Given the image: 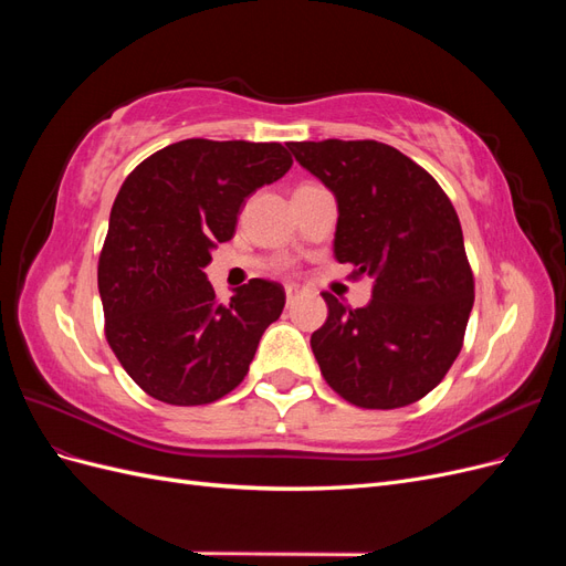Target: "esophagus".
Listing matches in <instances>:
<instances>
[{
	"label": "esophagus",
	"mask_w": 566,
	"mask_h": 566,
	"mask_svg": "<svg viewBox=\"0 0 566 566\" xmlns=\"http://www.w3.org/2000/svg\"><path fill=\"white\" fill-rule=\"evenodd\" d=\"M297 295H300L297 285H287V287H285V297H287V304H293V302L297 300Z\"/></svg>",
	"instance_id": "34e87169"
}]
</instances>
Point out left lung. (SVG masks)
Returning a JSON list of instances; mask_svg holds the SVG:
<instances>
[{
	"mask_svg": "<svg viewBox=\"0 0 566 566\" xmlns=\"http://www.w3.org/2000/svg\"><path fill=\"white\" fill-rule=\"evenodd\" d=\"M295 160L337 200L335 256L373 279L349 310L323 293L312 335L325 382L358 408H401L430 394L462 349L474 276L460 219L430 172L380 142H293Z\"/></svg>",
	"mask_w": 566,
	"mask_h": 566,
	"instance_id": "obj_1",
	"label": "left lung"
}]
</instances>
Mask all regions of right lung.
<instances>
[{
    "label": "right lung",
    "instance_id": "add662e5",
    "mask_svg": "<svg viewBox=\"0 0 566 566\" xmlns=\"http://www.w3.org/2000/svg\"><path fill=\"white\" fill-rule=\"evenodd\" d=\"M290 165L281 144L186 139L153 153L119 188L98 293L108 345L148 397L202 406L243 382L285 290L252 279L221 304L202 269L233 238L245 198Z\"/></svg>",
    "mask_w": 566,
    "mask_h": 566
}]
</instances>
